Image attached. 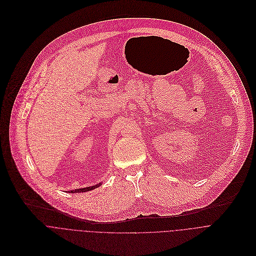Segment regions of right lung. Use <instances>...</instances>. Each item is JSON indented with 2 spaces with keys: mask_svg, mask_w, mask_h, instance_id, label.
<instances>
[{
  "mask_svg": "<svg viewBox=\"0 0 256 256\" xmlns=\"http://www.w3.org/2000/svg\"><path fill=\"white\" fill-rule=\"evenodd\" d=\"M100 186V184H96V186H88V188H78V190H70L68 192H88V190H94V188H98V186Z\"/></svg>",
  "mask_w": 256,
  "mask_h": 256,
  "instance_id": "right-lung-1",
  "label": "right lung"
}]
</instances>
